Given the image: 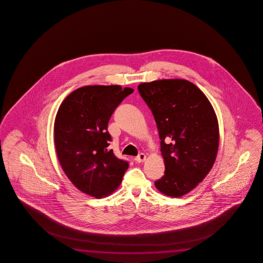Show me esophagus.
Listing matches in <instances>:
<instances>
[{"instance_id": "obj_1", "label": "esophagus", "mask_w": 263, "mask_h": 263, "mask_svg": "<svg viewBox=\"0 0 263 263\" xmlns=\"http://www.w3.org/2000/svg\"><path fill=\"white\" fill-rule=\"evenodd\" d=\"M146 159V156L144 154H140L138 156H136L134 158V160L136 161L137 163H143Z\"/></svg>"}]
</instances>
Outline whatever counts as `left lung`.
I'll return each mask as SVG.
<instances>
[{
  "label": "left lung",
  "mask_w": 263,
  "mask_h": 263,
  "mask_svg": "<svg viewBox=\"0 0 263 263\" xmlns=\"http://www.w3.org/2000/svg\"><path fill=\"white\" fill-rule=\"evenodd\" d=\"M156 120L165 175L155 182L166 196L186 195L204 179L216 159L219 126L214 107L201 90L184 79L138 85Z\"/></svg>",
  "instance_id": "left-lung-1"
}]
</instances>
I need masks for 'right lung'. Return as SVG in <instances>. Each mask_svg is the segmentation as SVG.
Instances as JSON below:
<instances>
[{
    "mask_svg": "<svg viewBox=\"0 0 263 263\" xmlns=\"http://www.w3.org/2000/svg\"><path fill=\"white\" fill-rule=\"evenodd\" d=\"M133 88L86 85L74 90L59 107L54 143L59 162L80 192L95 198L111 194L120 186L129 164L108 150L112 113Z\"/></svg>",
    "mask_w": 263,
    "mask_h": 263,
    "instance_id": "add662e5",
    "label": "right lung"
}]
</instances>
